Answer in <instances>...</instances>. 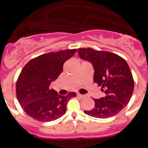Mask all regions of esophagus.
<instances>
[{
    "mask_svg": "<svg viewBox=\"0 0 148 148\" xmlns=\"http://www.w3.org/2000/svg\"><path fill=\"white\" fill-rule=\"evenodd\" d=\"M77 97H80V98H84L85 97V95H81V94H79V93L77 94Z\"/></svg>",
    "mask_w": 148,
    "mask_h": 148,
    "instance_id": "esophagus-1",
    "label": "esophagus"
}]
</instances>
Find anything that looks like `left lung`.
Returning a JSON list of instances; mask_svg holds the SVG:
<instances>
[{
  "label": "left lung",
  "mask_w": 148,
  "mask_h": 148,
  "mask_svg": "<svg viewBox=\"0 0 148 148\" xmlns=\"http://www.w3.org/2000/svg\"><path fill=\"white\" fill-rule=\"evenodd\" d=\"M80 58L91 62L95 69L94 82L102 86L105 97L94 99L95 105L85 114L97 118H109L120 112L129 103L134 89V79L125 59L115 53L78 49Z\"/></svg>",
  "instance_id": "obj_1"
}]
</instances>
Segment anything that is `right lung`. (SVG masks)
Returning <instances> with one entry per match:
<instances>
[{
  "label": "right lung",
  "instance_id": "obj_1",
  "mask_svg": "<svg viewBox=\"0 0 148 148\" xmlns=\"http://www.w3.org/2000/svg\"><path fill=\"white\" fill-rule=\"evenodd\" d=\"M76 51L77 49H66L40 55L23 67L16 82V97L29 117L46 122L65 114L67 102L76 93L62 96L49 86L62 72L64 63Z\"/></svg>",
  "mask_w": 148,
  "mask_h": 148
}]
</instances>
